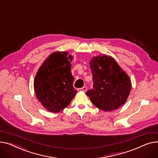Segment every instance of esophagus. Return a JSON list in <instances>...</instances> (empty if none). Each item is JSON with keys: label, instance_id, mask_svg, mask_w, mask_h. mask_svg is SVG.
<instances>
[{"label": "esophagus", "instance_id": "1", "mask_svg": "<svg viewBox=\"0 0 158 158\" xmlns=\"http://www.w3.org/2000/svg\"><path fill=\"white\" fill-rule=\"evenodd\" d=\"M78 92H85L87 90V87H83L82 88H80V89H78L77 90Z\"/></svg>", "mask_w": 158, "mask_h": 158}]
</instances>
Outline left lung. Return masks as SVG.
Listing matches in <instances>:
<instances>
[{
  "label": "left lung",
  "mask_w": 158,
  "mask_h": 158,
  "mask_svg": "<svg viewBox=\"0 0 158 158\" xmlns=\"http://www.w3.org/2000/svg\"><path fill=\"white\" fill-rule=\"evenodd\" d=\"M89 64L94 84L87 95L92 103L105 112L124 104L130 94L131 81L115 59L101 55L92 57Z\"/></svg>",
  "instance_id": "obj_1"
}]
</instances>
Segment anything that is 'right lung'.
Instances as JSON below:
<instances>
[{
  "mask_svg": "<svg viewBox=\"0 0 158 158\" xmlns=\"http://www.w3.org/2000/svg\"><path fill=\"white\" fill-rule=\"evenodd\" d=\"M72 57L68 52H53L45 59L35 75L34 82L35 96L50 112H60L76 95L71 73Z\"/></svg>",
  "mask_w": 158,
  "mask_h": 158,
  "instance_id": "right-lung-1",
  "label": "right lung"
}]
</instances>
